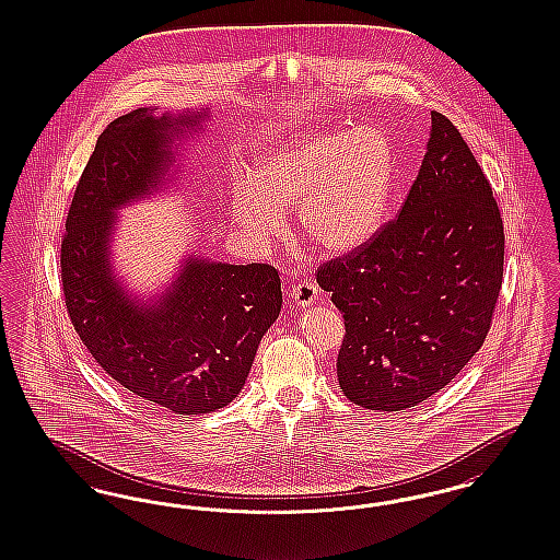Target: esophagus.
I'll return each mask as SVG.
<instances>
[{
    "instance_id": "34e87169",
    "label": "esophagus",
    "mask_w": 560,
    "mask_h": 560,
    "mask_svg": "<svg viewBox=\"0 0 560 560\" xmlns=\"http://www.w3.org/2000/svg\"><path fill=\"white\" fill-rule=\"evenodd\" d=\"M291 298L295 300V304L298 305H307L314 304L316 300H318V288H316V283H312V281H304V283H298L295 288L291 289Z\"/></svg>"
}]
</instances>
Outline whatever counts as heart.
Listing matches in <instances>:
<instances>
[{
    "label": "heart",
    "mask_w": 560,
    "mask_h": 560,
    "mask_svg": "<svg viewBox=\"0 0 560 560\" xmlns=\"http://www.w3.org/2000/svg\"><path fill=\"white\" fill-rule=\"evenodd\" d=\"M394 180V150L377 127L305 133L265 153L255 174L232 183V213L265 244L283 230V207L300 206L302 236L326 253L347 255L377 232Z\"/></svg>",
    "instance_id": "obj_1"
}]
</instances>
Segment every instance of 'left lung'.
Returning <instances> with one entry per match:
<instances>
[{"mask_svg":"<svg viewBox=\"0 0 560 560\" xmlns=\"http://www.w3.org/2000/svg\"><path fill=\"white\" fill-rule=\"evenodd\" d=\"M503 256L491 185L454 122L433 110L396 220L316 275L345 318L342 394L370 410H405L447 386L487 339Z\"/></svg>","mask_w":560,"mask_h":560,"instance_id":"left-lung-1","label":"left lung"}]
</instances>
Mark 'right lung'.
<instances>
[{
	"label": "right lung",
	"mask_w": 560,
	"mask_h": 560,
	"mask_svg": "<svg viewBox=\"0 0 560 560\" xmlns=\"http://www.w3.org/2000/svg\"><path fill=\"white\" fill-rule=\"evenodd\" d=\"M205 119V108L178 117L137 108L113 120L85 164L61 240V285L85 349L125 390L176 415L236 398L283 302L279 272L265 262L188 256L150 302L133 300L113 272L115 211L158 190L174 160L172 141Z\"/></svg>",
	"instance_id": "1"
}]
</instances>
